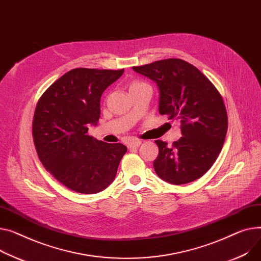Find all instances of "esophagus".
Segmentation results:
<instances>
[{
    "label": "esophagus",
    "mask_w": 261,
    "mask_h": 261,
    "mask_svg": "<svg viewBox=\"0 0 261 261\" xmlns=\"http://www.w3.org/2000/svg\"><path fill=\"white\" fill-rule=\"evenodd\" d=\"M141 144H142V142H141L140 140H133V141H131V142H129V143L127 144V147H128L129 149L137 148V147H140Z\"/></svg>",
    "instance_id": "34e87169"
}]
</instances>
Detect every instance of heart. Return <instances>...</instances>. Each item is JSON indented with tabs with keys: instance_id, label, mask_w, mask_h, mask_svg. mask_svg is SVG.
Returning a JSON list of instances; mask_svg holds the SVG:
<instances>
[{
	"instance_id": "obj_1",
	"label": "heart",
	"mask_w": 261,
	"mask_h": 261,
	"mask_svg": "<svg viewBox=\"0 0 261 261\" xmlns=\"http://www.w3.org/2000/svg\"><path fill=\"white\" fill-rule=\"evenodd\" d=\"M143 84H144V83H141V82H133V83H131V84H130L129 90H130V89L135 88V87H137V86H141V85H143Z\"/></svg>"
}]
</instances>
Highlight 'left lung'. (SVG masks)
Wrapping results in <instances>:
<instances>
[{"instance_id":"left-lung-1","label":"left lung","mask_w":261,"mask_h":261,"mask_svg":"<svg viewBox=\"0 0 261 261\" xmlns=\"http://www.w3.org/2000/svg\"><path fill=\"white\" fill-rule=\"evenodd\" d=\"M133 70L158 84L160 113L181 124L182 136L171 147L155 141L156 174L173 185L200 178L217 160L228 130L227 110L216 87L195 66L180 59L156 61Z\"/></svg>"}]
</instances>
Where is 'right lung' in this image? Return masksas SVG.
Returning a JSON list of instances; mask_svg holds the SVG:
<instances>
[{
	"instance_id": "right-lung-1",
	"label": "right lung",
	"mask_w": 261,
	"mask_h": 261,
	"mask_svg": "<svg viewBox=\"0 0 261 261\" xmlns=\"http://www.w3.org/2000/svg\"><path fill=\"white\" fill-rule=\"evenodd\" d=\"M124 73L75 68L52 84L40 97L32 121L39 159L62 185L83 194L105 190L115 178L126 146L88 135L100 116V96Z\"/></svg>"
}]
</instances>
